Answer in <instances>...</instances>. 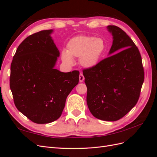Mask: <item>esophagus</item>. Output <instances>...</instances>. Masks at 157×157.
<instances>
[{"label": "esophagus", "instance_id": "1", "mask_svg": "<svg viewBox=\"0 0 157 157\" xmlns=\"http://www.w3.org/2000/svg\"><path fill=\"white\" fill-rule=\"evenodd\" d=\"M84 75H82V73H80V75H79V82H82L84 81Z\"/></svg>", "mask_w": 157, "mask_h": 157}]
</instances>
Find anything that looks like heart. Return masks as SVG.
I'll list each match as a JSON object with an SVG mask.
<instances>
[{
	"mask_svg": "<svg viewBox=\"0 0 157 157\" xmlns=\"http://www.w3.org/2000/svg\"><path fill=\"white\" fill-rule=\"evenodd\" d=\"M106 49L105 42L101 38L92 36H78L68 42L67 52L61 53V59L67 65L73 64L72 58H80L83 67L91 68L96 65Z\"/></svg>",
	"mask_w": 157,
	"mask_h": 157,
	"instance_id": "heart-1",
	"label": "heart"
}]
</instances>
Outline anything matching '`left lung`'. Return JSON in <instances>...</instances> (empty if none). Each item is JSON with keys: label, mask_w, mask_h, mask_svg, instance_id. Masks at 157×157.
Wrapping results in <instances>:
<instances>
[{"label": "left lung", "mask_w": 157, "mask_h": 157, "mask_svg": "<svg viewBox=\"0 0 157 157\" xmlns=\"http://www.w3.org/2000/svg\"><path fill=\"white\" fill-rule=\"evenodd\" d=\"M113 41L109 56L94 67L83 69L89 110L98 119H121L138 101L144 81L140 52L120 27L109 25Z\"/></svg>", "instance_id": "left-lung-1"}]
</instances>
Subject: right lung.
I'll use <instances>...</instances> for the list:
<instances>
[{
	"mask_svg": "<svg viewBox=\"0 0 157 157\" xmlns=\"http://www.w3.org/2000/svg\"><path fill=\"white\" fill-rule=\"evenodd\" d=\"M44 30L27 36L17 47L10 67V87L14 104L36 124L60 117L67 97L79 81V71L54 69L59 52Z\"/></svg>",
	"mask_w": 157,
	"mask_h": 157,
	"instance_id": "right-lung-1",
	"label": "right lung"
}]
</instances>
